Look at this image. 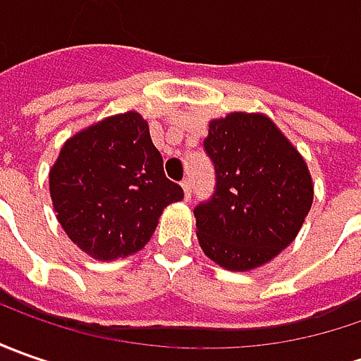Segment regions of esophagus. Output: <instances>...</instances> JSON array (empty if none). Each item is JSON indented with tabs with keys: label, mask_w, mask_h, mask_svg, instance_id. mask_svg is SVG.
<instances>
[{
	"label": "esophagus",
	"mask_w": 361,
	"mask_h": 361,
	"mask_svg": "<svg viewBox=\"0 0 361 361\" xmlns=\"http://www.w3.org/2000/svg\"><path fill=\"white\" fill-rule=\"evenodd\" d=\"M183 190H185V199H190V195H192V180L190 178H185L183 180Z\"/></svg>",
	"instance_id": "esophagus-1"
}]
</instances>
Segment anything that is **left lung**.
Here are the masks:
<instances>
[{
	"label": "left lung",
	"instance_id": "obj_1",
	"mask_svg": "<svg viewBox=\"0 0 361 361\" xmlns=\"http://www.w3.org/2000/svg\"><path fill=\"white\" fill-rule=\"evenodd\" d=\"M202 148L215 190L195 207L202 251L231 271L255 269L295 239L312 209L307 164L263 114L213 120Z\"/></svg>",
	"mask_w": 361,
	"mask_h": 361
}]
</instances>
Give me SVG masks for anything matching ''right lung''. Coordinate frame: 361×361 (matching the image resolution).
Masks as SVG:
<instances>
[{
  "instance_id": "obj_1",
  "label": "right lung",
  "mask_w": 361,
  "mask_h": 361,
  "mask_svg": "<svg viewBox=\"0 0 361 361\" xmlns=\"http://www.w3.org/2000/svg\"><path fill=\"white\" fill-rule=\"evenodd\" d=\"M49 195L68 237L100 261L140 251L164 207L185 197L166 178L138 112L106 118L70 138L49 171Z\"/></svg>"
}]
</instances>
